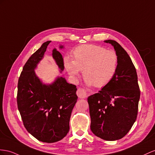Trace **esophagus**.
<instances>
[{
    "mask_svg": "<svg viewBox=\"0 0 155 155\" xmlns=\"http://www.w3.org/2000/svg\"><path fill=\"white\" fill-rule=\"evenodd\" d=\"M77 96H78V97L81 99H84L87 97L86 92L82 88H78L77 90Z\"/></svg>",
    "mask_w": 155,
    "mask_h": 155,
    "instance_id": "1",
    "label": "esophagus"
}]
</instances>
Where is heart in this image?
I'll return each mask as SVG.
<instances>
[{
	"instance_id": "heart-1",
	"label": "heart",
	"mask_w": 155,
	"mask_h": 155,
	"mask_svg": "<svg viewBox=\"0 0 155 155\" xmlns=\"http://www.w3.org/2000/svg\"><path fill=\"white\" fill-rule=\"evenodd\" d=\"M74 59L65 57L64 66L73 81L81 71L88 86L103 88L115 76L118 68L116 53L105 48L94 45H81L73 51Z\"/></svg>"
}]
</instances>
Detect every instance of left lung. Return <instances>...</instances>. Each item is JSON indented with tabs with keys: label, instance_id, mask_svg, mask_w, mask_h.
<instances>
[{
	"label": "left lung",
	"instance_id": "obj_1",
	"mask_svg": "<svg viewBox=\"0 0 155 155\" xmlns=\"http://www.w3.org/2000/svg\"><path fill=\"white\" fill-rule=\"evenodd\" d=\"M104 42L114 47L118 68L109 84L88 97L90 128L103 140L115 141L125 136L136 122L140 90L136 69L128 53L115 41Z\"/></svg>",
	"mask_w": 155,
	"mask_h": 155
}]
</instances>
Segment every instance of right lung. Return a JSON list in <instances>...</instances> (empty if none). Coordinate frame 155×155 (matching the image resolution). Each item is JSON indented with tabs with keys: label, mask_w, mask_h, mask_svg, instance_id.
<instances>
[{
	"label": "right lung",
	"mask_w": 155,
	"mask_h": 155,
	"mask_svg": "<svg viewBox=\"0 0 155 155\" xmlns=\"http://www.w3.org/2000/svg\"><path fill=\"white\" fill-rule=\"evenodd\" d=\"M50 42L43 43L23 66L17 95L18 107L25 128L38 141L46 143L60 141L66 136L78 99L77 86L67 82L65 78L58 77L51 84H46L35 73ZM52 57L61 72L64 69L62 55L54 48Z\"/></svg>",
	"instance_id": "add662e5"
}]
</instances>
